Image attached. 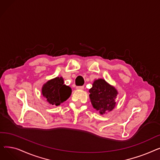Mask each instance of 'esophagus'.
Wrapping results in <instances>:
<instances>
[{"mask_svg":"<svg viewBox=\"0 0 160 160\" xmlns=\"http://www.w3.org/2000/svg\"><path fill=\"white\" fill-rule=\"evenodd\" d=\"M83 88H84V87H83V86H77V89H81V90H82V89H83Z\"/></svg>","mask_w":160,"mask_h":160,"instance_id":"esophagus-1","label":"esophagus"}]
</instances>
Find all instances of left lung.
I'll return each instance as SVG.
<instances>
[{
    "mask_svg": "<svg viewBox=\"0 0 160 160\" xmlns=\"http://www.w3.org/2000/svg\"><path fill=\"white\" fill-rule=\"evenodd\" d=\"M89 91L92 105L100 114L110 112L114 108L118 93L115 88L109 85L104 80H95Z\"/></svg>",
    "mask_w": 160,
    "mask_h": 160,
    "instance_id": "obj_1",
    "label": "left lung"
}]
</instances>
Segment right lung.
<instances>
[{
    "mask_svg": "<svg viewBox=\"0 0 160 160\" xmlns=\"http://www.w3.org/2000/svg\"><path fill=\"white\" fill-rule=\"evenodd\" d=\"M63 83L62 77H57L48 81L42 88V94L50 104L58 106L70 97L71 88Z\"/></svg>",
    "mask_w": 160,
    "mask_h": 160,
    "instance_id": "obj_1",
    "label": "right lung"
}]
</instances>
